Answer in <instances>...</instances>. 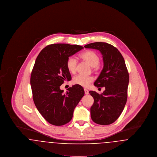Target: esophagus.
I'll list each match as a JSON object with an SVG mask.
<instances>
[{"label": "esophagus", "instance_id": "1", "mask_svg": "<svg viewBox=\"0 0 157 157\" xmlns=\"http://www.w3.org/2000/svg\"><path fill=\"white\" fill-rule=\"evenodd\" d=\"M84 91H85V94H86V95H88V94H89V91H88V90H84Z\"/></svg>", "mask_w": 157, "mask_h": 157}]
</instances>
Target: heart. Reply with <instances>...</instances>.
Segmentation results:
<instances>
[{"label":"heart","instance_id":"heart-1","mask_svg":"<svg viewBox=\"0 0 157 157\" xmlns=\"http://www.w3.org/2000/svg\"><path fill=\"white\" fill-rule=\"evenodd\" d=\"M79 57L85 62L94 67V70H98L100 58L97 53L92 51H85L79 55ZM66 65L68 71L71 74H75L76 71L77 61L75 58L71 56L67 59ZM93 82V78L90 76H85L81 75H76L73 78L72 82L74 85H79L84 88H87L91 82Z\"/></svg>","mask_w":157,"mask_h":157}]
</instances>
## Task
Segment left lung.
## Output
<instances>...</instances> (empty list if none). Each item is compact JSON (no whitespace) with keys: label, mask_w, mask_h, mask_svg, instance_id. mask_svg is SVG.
Wrapping results in <instances>:
<instances>
[{"label":"left lung","mask_w":157,"mask_h":157,"mask_svg":"<svg viewBox=\"0 0 157 157\" xmlns=\"http://www.w3.org/2000/svg\"><path fill=\"white\" fill-rule=\"evenodd\" d=\"M84 47L99 50L104 61L103 69L94 85L105 90L101 94L90 91L94 99L91 118L99 125L111 124L119 118L127 102L129 74L125 60L115 47L105 42L91 43Z\"/></svg>","instance_id":"8db88e82"}]
</instances>
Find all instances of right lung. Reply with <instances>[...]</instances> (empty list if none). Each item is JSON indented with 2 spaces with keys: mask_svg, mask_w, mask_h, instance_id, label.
I'll return each mask as SVG.
<instances>
[{
  "mask_svg": "<svg viewBox=\"0 0 157 157\" xmlns=\"http://www.w3.org/2000/svg\"><path fill=\"white\" fill-rule=\"evenodd\" d=\"M83 48L78 45L56 44L46 46L37 56L30 76L33 99L38 111L51 124L63 125L72 120L75 107L85 92L74 85L67 93L60 86L72 78L66 63Z\"/></svg>",
  "mask_w": 157,
  "mask_h": 157,
  "instance_id": "obj_1",
  "label": "right lung"
}]
</instances>
